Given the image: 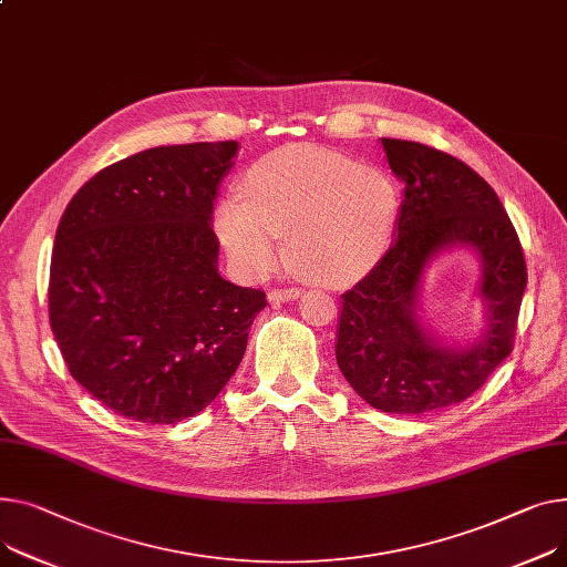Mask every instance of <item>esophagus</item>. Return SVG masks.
Here are the masks:
<instances>
[{"mask_svg":"<svg viewBox=\"0 0 567 567\" xmlns=\"http://www.w3.org/2000/svg\"><path fill=\"white\" fill-rule=\"evenodd\" d=\"M303 296L300 289H271L269 291V300L271 303H289V300H296Z\"/></svg>","mask_w":567,"mask_h":567,"instance_id":"obj_1","label":"esophagus"}]
</instances>
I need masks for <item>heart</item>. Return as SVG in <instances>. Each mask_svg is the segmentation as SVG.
Here are the masks:
<instances>
[{
    "instance_id": "obj_1",
    "label": "heart",
    "mask_w": 567,
    "mask_h": 567,
    "mask_svg": "<svg viewBox=\"0 0 567 567\" xmlns=\"http://www.w3.org/2000/svg\"><path fill=\"white\" fill-rule=\"evenodd\" d=\"M396 216V188L373 166L296 143L264 155L214 212V233L246 278L267 276L289 255L310 280L349 285L381 259Z\"/></svg>"
}]
</instances>
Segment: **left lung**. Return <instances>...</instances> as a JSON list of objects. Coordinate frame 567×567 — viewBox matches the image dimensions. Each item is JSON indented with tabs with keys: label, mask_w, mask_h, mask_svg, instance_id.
<instances>
[{
	"label": "left lung",
	"mask_w": 567,
	"mask_h": 567,
	"mask_svg": "<svg viewBox=\"0 0 567 567\" xmlns=\"http://www.w3.org/2000/svg\"><path fill=\"white\" fill-rule=\"evenodd\" d=\"M381 143L403 184L394 241L342 296L334 358L371 408L422 414L465 401L511 355L526 267L504 205L478 173L422 143ZM454 249H472L482 269L484 326L470 343H446L421 317L430 264Z\"/></svg>",
	"instance_id": "1"
}]
</instances>
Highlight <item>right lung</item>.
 I'll return each mask as SVG.
<instances>
[{"instance_id":"right-lung-1","label":"right lung","mask_w":567,"mask_h":567,"mask_svg":"<svg viewBox=\"0 0 567 567\" xmlns=\"http://www.w3.org/2000/svg\"><path fill=\"white\" fill-rule=\"evenodd\" d=\"M237 141L162 145L106 166L68 203L50 326L86 392L127 420L175 424L233 379L264 291L218 274L212 230Z\"/></svg>"}]
</instances>
